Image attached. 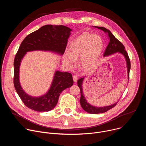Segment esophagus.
<instances>
[{"label": "esophagus", "instance_id": "34e87169", "mask_svg": "<svg viewBox=\"0 0 146 146\" xmlns=\"http://www.w3.org/2000/svg\"><path fill=\"white\" fill-rule=\"evenodd\" d=\"M73 78L74 82H76L77 81V80H78V77L76 75H74L73 76Z\"/></svg>", "mask_w": 146, "mask_h": 146}]
</instances>
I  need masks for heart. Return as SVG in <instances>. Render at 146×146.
Masks as SVG:
<instances>
[{
    "mask_svg": "<svg viewBox=\"0 0 146 146\" xmlns=\"http://www.w3.org/2000/svg\"><path fill=\"white\" fill-rule=\"evenodd\" d=\"M104 46L103 38L98 35L84 33L73 40L69 47V52L64 56L65 64L73 67L76 59L80 56V64L85 68L94 66L101 55Z\"/></svg>",
    "mask_w": 146,
    "mask_h": 146,
    "instance_id": "1",
    "label": "heart"
}]
</instances>
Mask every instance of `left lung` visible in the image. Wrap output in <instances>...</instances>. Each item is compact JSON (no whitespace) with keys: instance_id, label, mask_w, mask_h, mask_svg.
<instances>
[{"instance_id":"obj_1","label":"left lung","mask_w":146,"mask_h":146,"mask_svg":"<svg viewBox=\"0 0 146 146\" xmlns=\"http://www.w3.org/2000/svg\"><path fill=\"white\" fill-rule=\"evenodd\" d=\"M94 27L96 28L99 29H100V30L103 31L105 33H106L108 36L109 40H110L109 44L107 46L105 52H104V54H103L104 56H107L114 54L117 52L122 54L124 56L125 59V60H126L128 77V80H129V72H130V69H131V63H130L129 58L128 56V54H127L125 50V48L123 45L120 42V41L115 37V36L112 34V33L109 29H107L105 28L101 27H95V26ZM85 77H86V76L80 78L77 81V85H78V87L80 88V93H81L80 103L81 106L83 109V110L90 114H99V113H105V112L108 111L110 109L113 108L117 105L118 102H115V103L113 104V105H111L106 106H104V107L94 106L91 105V104H90L86 100V97H85L84 94H83L82 83H83V80H84Z\"/></svg>"}]
</instances>
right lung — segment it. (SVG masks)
<instances>
[{
    "label": "right lung",
    "instance_id": "1",
    "mask_svg": "<svg viewBox=\"0 0 146 146\" xmlns=\"http://www.w3.org/2000/svg\"><path fill=\"white\" fill-rule=\"evenodd\" d=\"M72 30L64 25H46L28 35L23 41L14 61V85L15 89L25 105L38 112L52 110L58 103L60 93L73 86L72 75L68 72L56 70L50 89L42 96L35 97L27 94L19 82L21 62L29 51H50L62 55L64 54Z\"/></svg>",
    "mask_w": 146,
    "mask_h": 146
}]
</instances>
